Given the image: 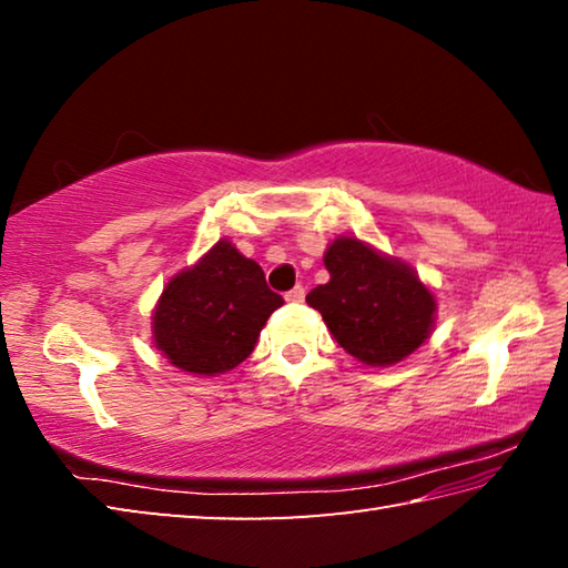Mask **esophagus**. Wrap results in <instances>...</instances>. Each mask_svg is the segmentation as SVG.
Here are the masks:
<instances>
[{"instance_id":"1","label":"esophagus","mask_w":568,"mask_h":568,"mask_svg":"<svg viewBox=\"0 0 568 568\" xmlns=\"http://www.w3.org/2000/svg\"><path fill=\"white\" fill-rule=\"evenodd\" d=\"M303 297H305V287L303 285H295L293 291L285 293V301L287 303H303Z\"/></svg>"}]
</instances>
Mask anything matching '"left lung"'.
Returning a JSON list of instances; mask_svg holds the SVG:
<instances>
[{"instance_id": "left-lung-1", "label": "left lung", "mask_w": 568, "mask_h": 568, "mask_svg": "<svg viewBox=\"0 0 568 568\" xmlns=\"http://www.w3.org/2000/svg\"><path fill=\"white\" fill-rule=\"evenodd\" d=\"M331 281L307 293L343 351L365 365H393L434 331L436 297L416 271L358 237H335L323 257Z\"/></svg>"}]
</instances>
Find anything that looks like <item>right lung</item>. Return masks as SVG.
Instances as JSON below:
<instances>
[{"mask_svg":"<svg viewBox=\"0 0 568 568\" xmlns=\"http://www.w3.org/2000/svg\"><path fill=\"white\" fill-rule=\"evenodd\" d=\"M281 305L263 267L230 240H217L165 285L152 313V341L175 368L217 376L253 353L265 321Z\"/></svg>","mask_w":568,"mask_h":568,"instance_id":"add662e5","label":"right lung"}]
</instances>
